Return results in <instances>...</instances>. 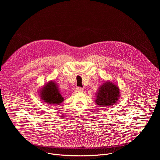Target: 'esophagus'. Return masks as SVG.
I'll use <instances>...</instances> for the list:
<instances>
[{
  "label": "esophagus",
  "mask_w": 160,
  "mask_h": 160,
  "mask_svg": "<svg viewBox=\"0 0 160 160\" xmlns=\"http://www.w3.org/2000/svg\"><path fill=\"white\" fill-rule=\"evenodd\" d=\"M83 89L81 87H77L76 88V92H83Z\"/></svg>",
  "instance_id": "esophagus-1"
}]
</instances>
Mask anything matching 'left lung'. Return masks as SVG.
<instances>
[{
	"mask_svg": "<svg viewBox=\"0 0 160 160\" xmlns=\"http://www.w3.org/2000/svg\"><path fill=\"white\" fill-rule=\"evenodd\" d=\"M120 88L112 82H104L96 94L95 102L100 107H108L115 104L120 98Z\"/></svg>",
	"mask_w": 160,
	"mask_h": 160,
	"instance_id": "obj_1",
	"label": "left lung"
}]
</instances>
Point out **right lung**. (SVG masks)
I'll return each instance as SVG.
<instances>
[{
  "instance_id": "obj_1",
  "label": "right lung",
  "mask_w": 160,
  "mask_h": 160,
  "mask_svg": "<svg viewBox=\"0 0 160 160\" xmlns=\"http://www.w3.org/2000/svg\"><path fill=\"white\" fill-rule=\"evenodd\" d=\"M38 95L42 101L48 104L59 105L64 100L61 94L58 85L52 80L45 83L39 90Z\"/></svg>"
}]
</instances>
